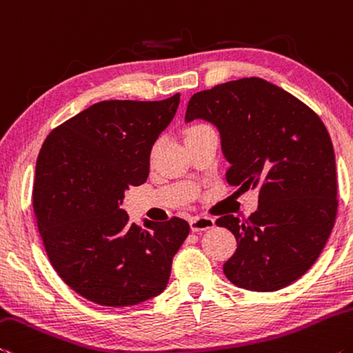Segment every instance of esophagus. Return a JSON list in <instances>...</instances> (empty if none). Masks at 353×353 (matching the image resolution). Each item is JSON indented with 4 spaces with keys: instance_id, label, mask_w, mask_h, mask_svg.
Listing matches in <instances>:
<instances>
[{
    "instance_id": "esophagus-1",
    "label": "esophagus",
    "mask_w": 353,
    "mask_h": 353,
    "mask_svg": "<svg viewBox=\"0 0 353 353\" xmlns=\"http://www.w3.org/2000/svg\"><path fill=\"white\" fill-rule=\"evenodd\" d=\"M189 223H190V230L192 231H203L214 227V219L208 216H194L190 217Z\"/></svg>"
}]
</instances>
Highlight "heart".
<instances>
[{
	"instance_id": "1",
	"label": "heart",
	"mask_w": 353,
	"mask_h": 353,
	"mask_svg": "<svg viewBox=\"0 0 353 353\" xmlns=\"http://www.w3.org/2000/svg\"><path fill=\"white\" fill-rule=\"evenodd\" d=\"M205 125H194V126H190V128L188 130V134L189 132H192V131H197V130H200V128H203Z\"/></svg>"
}]
</instances>
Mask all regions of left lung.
<instances>
[{
    "label": "left lung",
    "mask_w": 353,
    "mask_h": 353,
    "mask_svg": "<svg viewBox=\"0 0 353 353\" xmlns=\"http://www.w3.org/2000/svg\"><path fill=\"white\" fill-rule=\"evenodd\" d=\"M194 119L221 131L225 180L259 192L247 219L216 221L238 241L225 276L258 292L291 285L319 258L336 221V164L325 125L299 98L256 77L194 94L186 120Z\"/></svg>",
    "instance_id": "8db88e82"
}]
</instances>
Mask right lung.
Listing matches in <instances>:
<instances>
[{"instance_id": "1", "label": "right lung", "mask_w": 353, "mask_h": 353, "mask_svg": "<svg viewBox=\"0 0 353 353\" xmlns=\"http://www.w3.org/2000/svg\"><path fill=\"white\" fill-rule=\"evenodd\" d=\"M180 94L161 101L106 100L56 126L36 163L32 208L57 275L103 307H130L165 290L189 223L130 222L125 190L150 172L153 143L172 122Z\"/></svg>"}]
</instances>
